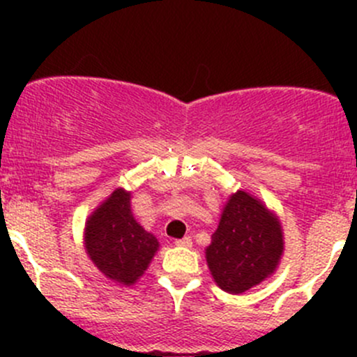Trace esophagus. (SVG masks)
Wrapping results in <instances>:
<instances>
[{
  "instance_id": "1",
  "label": "esophagus",
  "mask_w": 357,
  "mask_h": 357,
  "mask_svg": "<svg viewBox=\"0 0 357 357\" xmlns=\"http://www.w3.org/2000/svg\"><path fill=\"white\" fill-rule=\"evenodd\" d=\"M176 245H178V247H192L193 245L192 236H185V238H181V240H176Z\"/></svg>"
}]
</instances>
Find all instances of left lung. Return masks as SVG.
Listing matches in <instances>:
<instances>
[{
	"mask_svg": "<svg viewBox=\"0 0 357 357\" xmlns=\"http://www.w3.org/2000/svg\"><path fill=\"white\" fill-rule=\"evenodd\" d=\"M283 254L280 219L261 200L238 190L222 208L205 259L219 289L243 294L276 271Z\"/></svg>",
	"mask_w": 357,
	"mask_h": 357,
	"instance_id": "8db88e82",
	"label": "left lung"
}]
</instances>
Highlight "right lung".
Here are the masks:
<instances>
[{
    "label": "right lung",
    "mask_w": 357,
    "mask_h": 357,
    "mask_svg": "<svg viewBox=\"0 0 357 357\" xmlns=\"http://www.w3.org/2000/svg\"><path fill=\"white\" fill-rule=\"evenodd\" d=\"M84 247L93 264L115 283L135 285L158 250L131 212V193L117 188L86 221Z\"/></svg>",
    "instance_id": "obj_1"
}]
</instances>
